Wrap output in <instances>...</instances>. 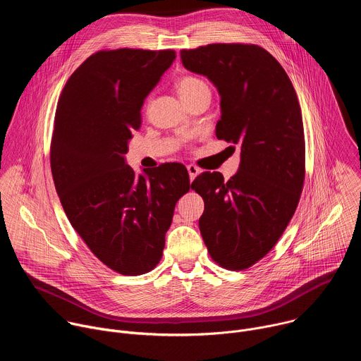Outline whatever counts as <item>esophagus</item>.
Masks as SVG:
<instances>
[{"label": "esophagus", "mask_w": 361, "mask_h": 361, "mask_svg": "<svg viewBox=\"0 0 361 361\" xmlns=\"http://www.w3.org/2000/svg\"><path fill=\"white\" fill-rule=\"evenodd\" d=\"M187 171H188V176H190V181H192L197 177V174L200 173V169L190 164V166H187Z\"/></svg>", "instance_id": "esophagus-1"}]
</instances>
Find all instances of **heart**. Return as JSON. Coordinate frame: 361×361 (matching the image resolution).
<instances>
[{
    "label": "heart",
    "mask_w": 361,
    "mask_h": 361,
    "mask_svg": "<svg viewBox=\"0 0 361 361\" xmlns=\"http://www.w3.org/2000/svg\"><path fill=\"white\" fill-rule=\"evenodd\" d=\"M205 82L197 77H191V75H187V77H183L178 82H177V91L180 94V97L183 95H187V94H191L192 91L198 90L200 87H204Z\"/></svg>",
    "instance_id": "heart-1"
}]
</instances>
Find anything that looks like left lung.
<instances>
[{
    "mask_svg": "<svg viewBox=\"0 0 361 361\" xmlns=\"http://www.w3.org/2000/svg\"><path fill=\"white\" fill-rule=\"evenodd\" d=\"M180 54L220 92L217 138L240 145L234 177L202 173L191 188L204 200L198 226L212 259L241 271L277 244L300 201L305 142L298 98L280 63L255 44H209Z\"/></svg>",
    "mask_w": 361,
    "mask_h": 361,
    "instance_id": "obj_1",
    "label": "left lung"
}]
</instances>
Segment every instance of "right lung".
Listing matches in <instances>:
<instances>
[{
    "label": "right lung",
    "mask_w": 361,
    "mask_h": 361,
    "mask_svg": "<svg viewBox=\"0 0 361 361\" xmlns=\"http://www.w3.org/2000/svg\"><path fill=\"white\" fill-rule=\"evenodd\" d=\"M174 49H102L68 78L57 104L49 161L63 209L97 259L124 276L156 267L187 169L166 163L135 177L126 164L145 97Z\"/></svg>",
    "instance_id": "1"
}]
</instances>
